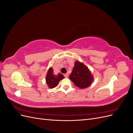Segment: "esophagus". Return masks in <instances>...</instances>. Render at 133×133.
<instances>
[{
	"label": "esophagus",
	"instance_id": "esophagus-1",
	"mask_svg": "<svg viewBox=\"0 0 133 133\" xmlns=\"http://www.w3.org/2000/svg\"><path fill=\"white\" fill-rule=\"evenodd\" d=\"M64 76H65V78H68V74H65L64 75Z\"/></svg>",
	"mask_w": 133,
	"mask_h": 133
}]
</instances>
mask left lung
<instances>
[{"instance_id": "8db88e82", "label": "left lung", "mask_w": 133, "mask_h": 133, "mask_svg": "<svg viewBox=\"0 0 133 133\" xmlns=\"http://www.w3.org/2000/svg\"><path fill=\"white\" fill-rule=\"evenodd\" d=\"M69 79L80 89H84L90 85L93 77L90 70L84 64L75 62Z\"/></svg>"}]
</instances>
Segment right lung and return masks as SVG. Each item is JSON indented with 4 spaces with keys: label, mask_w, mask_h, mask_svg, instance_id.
<instances>
[{
    "label": "right lung",
    "mask_w": 133,
    "mask_h": 133,
    "mask_svg": "<svg viewBox=\"0 0 133 133\" xmlns=\"http://www.w3.org/2000/svg\"><path fill=\"white\" fill-rule=\"evenodd\" d=\"M64 78L63 74L59 73L58 75L53 74V69L50 68L46 76V83L50 88H53L57 86L59 82Z\"/></svg>",
    "instance_id": "obj_1"
}]
</instances>
